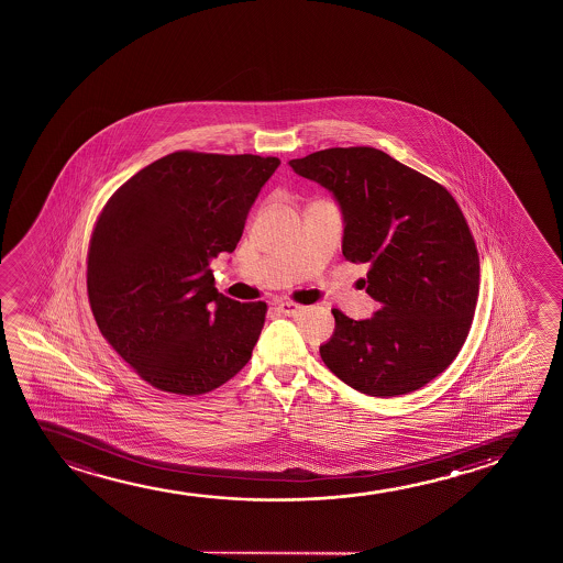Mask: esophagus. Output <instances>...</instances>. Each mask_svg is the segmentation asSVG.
Masks as SVG:
<instances>
[{
    "mask_svg": "<svg viewBox=\"0 0 563 563\" xmlns=\"http://www.w3.org/2000/svg\"><path fill=\"white\" fill-rule=\"evenodd\" d=\"M306 309L303 306H298V303H292V301H280L278 303V311L280 313H285L288 317H300L306 313Z\"/></svg>",
    "mask_w": 563,
    "mask_h": 563,
    "instance_id": "34e87169",
    "label": "esophagus"
}]
</instances>
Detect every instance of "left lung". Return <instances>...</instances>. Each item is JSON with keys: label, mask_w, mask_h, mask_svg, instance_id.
<instances>
[{"label": "left lung", "mask_w": 563, "mask_h": 563, "mask_svg": "<svg viewBox=\"0 0 563 563\" xmlns=\"http://www.w3.org/2000/svg\"><path fill=\"white\" fill-rule=\"evenodd\" d=\"M288 165L339 203L342 254L369 265L363 286L378 301L363 321L332 309L324 365L375 398L419 390L460 354L477 306V246L462 209L375 147H329Z\"/></svg>", "instance_id": "left-lung-1"}]
</instances>
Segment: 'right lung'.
Segmentation results:
<instances>
[{
    "instance_id": "obj_1",
    "label": "right lung",
    "mask_w": 563,
    "mask_h": 563,
    "mask_svg": "<svg viewBox=\"0 0 563 563\" xmlns=\"http://www.w3.org/2000/svg\"><path fill=\"white\" fill-rule=\"evenodd\" d=\"M278 157L175 152L129 178L88 250V298L101 334L163 393L224 385L252 357L265 301L217 292L209 262L232 254Z\"/></svg>"
}]
</instances>
